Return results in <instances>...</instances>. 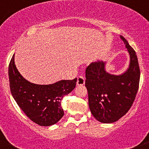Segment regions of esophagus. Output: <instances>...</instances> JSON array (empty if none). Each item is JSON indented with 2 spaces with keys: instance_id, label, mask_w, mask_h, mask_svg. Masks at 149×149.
<instances>
[{
  "instance_id": "1",
  "label": "esophagus",
  "mask_w": 149,
  "mask_h": 149,
  "mask_svg": "<svg viewBox=\"0 0 149 149\" xmlns=\"http://www.w3.org/2000/svg\"><path fill=\"white\" fill-rule=\"evenodd\" d=\"M85 84V78L83 76H78L77 79V86H83Z\"/></svg>"
}]
</instances>
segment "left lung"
<instances>
[{"label":"left lung","mask_w":149,"mask_h":149,"mask_svg":"<svg viewBox=\"0 0 149 149\" xmlns=\"http://www.w3.org/2000/svg\"><path fill=\"white\" fill-rule=\"evenodd\" d=\"M130 54V65L120 75L106 71V62H93L86 70L88 104L93 117L102 123L117 122L126 114L139 89L140 69L135 51L120 36Z\"/></svg>","instance_id":"1"}]
</instances>
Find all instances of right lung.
Masks as SVG:
<instances>
[{
  "instance_id": "1",
  "label": "right lung",
  "mask_w": 149,
  "mask_h": 149,
  "mask_svg": "<svg viewBox=\"0 0 149 149\" xmlns=\"http://www.w3.org/2000/svg\"><path fill=\"white\" fill-rule=\"evenodd\" d=\"M10 88L13 97L24 113L40 126L55 125L63 116L61 100L76 86L77 78L61 80L49 85L27 81L15 64V54L8 68Z\"/></svg>"
}]
</instances>
